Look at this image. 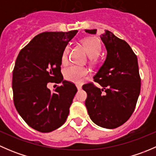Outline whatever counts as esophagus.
<instances>
[{
  "label": "esophagus",
  "instance_id": "1",
  "mask_svg": "<svg viewBox=\"0 0 156 156\" xmlns=\"http://www.w3.org/2000/svg\"><path fill=\"white\" fill-rule=\"evenodd\" d=\"M76 87L78 90H81V88H82V86H81V84H76Z\"/></svg>",
  "mask_w": 156,
  "mask_h": 156
}]
</instances>
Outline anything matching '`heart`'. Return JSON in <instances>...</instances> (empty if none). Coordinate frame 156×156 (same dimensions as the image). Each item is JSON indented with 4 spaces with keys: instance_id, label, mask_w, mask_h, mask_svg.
I'll list each match as a JSON object with an SVG mask.
<instances>
[{
    "instance_id": "obj_1",
    "label": "heart",
    "mask_w": 156,
    "mask_h": 156,
    "mask_svg": "<svg viewBox=\"0 0 156 156\" xmlns=\"http://www.w3.org/2000/svg\"><path fill=\"white\" fill-rule=\"evenodd\" d=\"M81 44L83 45L88 56L92 59H95L96 56L99 55L101 51V44L100 40L95 37H87L81 40ZM69 46H66L62 50L61 55V62L63 65L68 62L69 54ZM90 75L89 70L84 67L78 66H72L64 71V77L66 80L75 83V84H81Z\"/></svg>"
}]
</instances>
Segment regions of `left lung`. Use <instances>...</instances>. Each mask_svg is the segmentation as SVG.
Returning a JSON list of instances; mask_svg holds the SVG:
<instances>
[{"label": "left lung", "instance_id": "1", "mask_svg": "<svg viewBox=\"0 0 156 156\" xmlns=\"http://www.w3.org/2000/svg\"><path fill=\"white\" fill-rule=\"evenodd\" d=\"M85 31L94 34L97 29ZM100 38L107 55L94 79L102 88L92 83L82 88L87 94L85 106L92 122L113 129L123 125L133 114L140 92V77L137 57L125 41L108 30Z\"/></svg>", "mask_w": 156, "mask_h": 156}]
</instances>
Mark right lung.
<instances>
[{
  "label": "right lung",
  "instance_id": "right-lung-1",
  "mask_svg": "<svg viewBox=\"0 0 156 156\" xmlns=\"http://www.w3.org/2000/svg\"><path fill=\"white\" fill-rule=\"evenodd\" d=\"M78 31H46L36 35L20 50L12 71L13 102L28 125L48 133L66 121L77 88L63 80L61 55ZM49 82L61 85L51 92Z\"/></svg>",
  "mask_w": 156,
  "mask_h": 156
}]
</instances>
